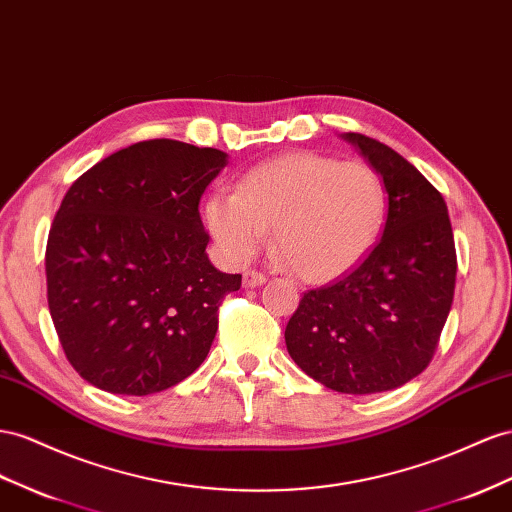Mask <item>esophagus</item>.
Listing matches in <instances>:
<instances>
[{"label":"esophagus","mask_w":512,"mask_h":512,"mask_svg":"<svg viewBox=\"0 0 512 512\" xmlns=\"http://www.w3.org/2000/svg\"><path fill=\"white\" fill-rule=\"evenodd\" d=\"M265 282H267V275L265 273H260L256 269H245L243 271V286L252 288V286H260V284H265Z\"/></svg>","instance_id":"34e87169"}]
</instances>
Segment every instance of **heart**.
Returning a JSON list of instances; mask_svg holds the SVG:
<instances>
[{"label": "heart", "instance_id": "heart-1", "mask_svg": "<svg viewBox=\"0 0 512 512\" xmlns=\"http://www.w3.org/2000/svg\"><path fill=\"white\" fill-rule=\"evenodd\" d=\"M388 193L364 161L293 153L258 163L237 191H215L204 219L232 262L254 258L273 228V256L299 280L329 282L377 241Z\"/></svg>", "mask_w": 512, "mask_h": 512}]
</instances>
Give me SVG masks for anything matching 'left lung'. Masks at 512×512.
<instances>
[{
    "label": "left lung",
    "instance_id": "left-lung-1",
    "mask_svg": "<svg viewBox=\"0 0 512 512\" xmlns=\"http://www.w3.org/2000/svg\"><path fill=\"white\" fill-rule=\"evenodd\" d=\"M388 191L381 239L340 280L303 293L284 338L295 364L342 394L400 388L431 364L457 280L448 206L396 150L344 133Z\"/></svg>",
    "mask_w": 512,
    "mask_h": 512
}]
</instances>
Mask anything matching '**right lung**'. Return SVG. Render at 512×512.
Returning a JSON list of instances; mask_svg holds the SVG:
<instances>
[{
	"label": "right lung",
	"instance_id": "right-lung-1",
	"mask_svg": "<svg viewBox=\"0 0 512 512\" xmlns=\"http://www.w3.org/2000/svg\"><path fill=\"white\" fill-rule=\"evenodd\" d=\"M224 168L217 148L146 140L66 191L47 239V301L68 364L94 388L163 392L209 355L219 306L241 288L204 254L200 198Z\"/></svg>",
	"mask_w": 512,
	"mask_h": 512
}]
</instances>
